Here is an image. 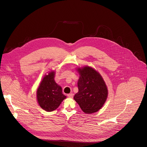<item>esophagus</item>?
Returning <instances> with one entry per match:
<instances>
[{
  "label": "esophagus",
  "instance_id": "obj_1",
  "mask_svg": "<svg viewBox=\"0 0 147 147\" xmlns=\"http://www.w3.org/2000/svg\"><path fill=\"white\" fill-rule=\"evenodd\" d=\"M73 95H74V94H73L72 93H70V94H69L67 95L68 97H69V98H72V97H73Z\"/></svg>",
  "mask_w": 147,
  "mask_h": 147
}]
</instances>
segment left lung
Masks as SVG:
<instances>
[{
	"label": "left lung",
	"instance_id": "8db88e82",
	"mask_svg": "<svg viewBox=\"0 0 147 147\" xmlns=\"http://www.w3.org/2000/svg\"><path fill=\"white\" fill-rule=\"evenodd\" d=\"M80 74L79 91L74 98L86 113L98 111L104 105L107 96V87L101 76L90 67L78 69Z\"/></svg>",
	"mask_w": 147,
	"mask_h": 147
}]
</instances>
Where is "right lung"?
<instances>
[{
	"label": "right lung",
	"instance_id": "1",
	"mask_svg": "<svg viewBox=\"0 0 147 147\" xmlns=\"http://www.w3.org/2000/svg\"><path fill=\"white\" fill-rule=\"evenodd\" d=\"M54 72L46 75L37 90V100L39 105L44 110L51 112L59 107L66 98L62 93V89L54 80Z\"/></svg>",
	"mask_w": 147,
	"mask_h": 147
}]
</instances>
